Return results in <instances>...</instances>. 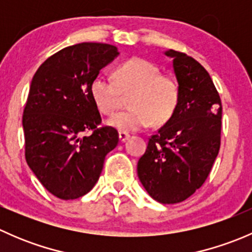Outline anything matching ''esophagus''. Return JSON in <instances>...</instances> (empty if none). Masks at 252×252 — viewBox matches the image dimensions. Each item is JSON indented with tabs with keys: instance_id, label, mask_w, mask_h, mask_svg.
Masks as SVG:
<instances>
[{
	"instance_id": "34e87169",
	"label": "esophagus",
	"mask_w": 252,
	"mask_h": 252,
	"mask_svg": "<svg viewBox=\"0 0 252 252\" xmlns=\"http://www.w3.org/2000/svg\"><path fill=\"white\" fill-rule=\"evenodd\" d=\"M129 138H130V134L129 133H126V131H121V133H119V140L122 142L126 141Z\"/></svg>"
}]
</instances>
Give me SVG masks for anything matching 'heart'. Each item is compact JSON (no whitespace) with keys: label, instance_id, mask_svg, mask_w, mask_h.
<instances>
[{"label":"heart","instance_id":"heart-1","mask_svg":"<svg viewBox=\"0 0 252 252\" xmlns=\"http://www.w3.org/2000/svg\"><path fill=\"white\" fill-rule=\"evenodd\" d=\"M90 94L103 114H113L128 96L130 108L108 119L119 131H138L155 124L166 123L173 116L180 97V88L173 77L161 74L155 63L144 58H130L119 65L116 79L98 74L93 79Z\"/></svg>","mask_w":252,"mask_h":252}]
</instances>
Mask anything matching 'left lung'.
Instances as JSON below:
<instances>
[{"instance_id":"1","label":"left lung","mask_w":252,"mask_h":252,"mask_svg":"<svg viewBox=\"0 0 252 252\" xmlns=\"http://www.w3.org/2000/svg\"><path fill=\"white\" fill-rule=\"evenodd\" d=\"M180 88L171 119L150 138L138 177L150 196L178 204L207 179L220 146L222 103L207 70L185 53L168 50Z\"/></svg>"}]
</instances>
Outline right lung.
I'll list each match as a JSON object with an SVG mask.
<instances>
[{
  "instance_id": "1",
  "label": "right lung",
  "mask_w": 252,
  "mask_h": 252,
  "mask_svg": "<svg viewBox=\"0 0 252 252\" xmlns=\"http://www.w3.org/2000/svg\"><path fill=\"white\" fill-rule=\"evenodd\" d=\"M118 55L112 45L81 42L48 57L32 77L23 113L25 159L58 199L88 194L118 144L116 129L98 126L100 112L90 94L93 79Z\"/></svg>"
}]
</instances>
